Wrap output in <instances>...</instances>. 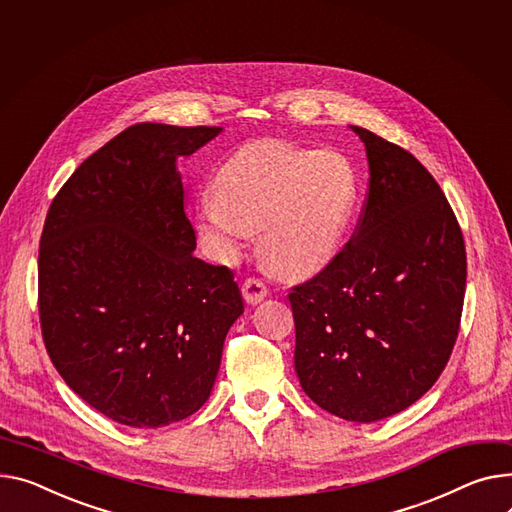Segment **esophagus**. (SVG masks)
<instances>
[{
    "label": "esophagus",
    "mask_w": 512,
    "mask_h": 512,
    "mask_svg": "<svg viewBox=\"0 0 512 512\" xmlns=\"http://www.w3.org/2000/svg\"><path fill=\"white\" fill-rule=\"evenodd\" d=\"M243 296H245L247 302L257 304V302H261L267 296V284L261 278H255V276L247 278L243 282Z\"/></svg>",
    "instance_id": "34e87169"
}]
</instances>
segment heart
Masks as SVG:
<instances>
[{
  "label": "heart",
  "instance_id": "obj_1",
  "mask_svg": "<svg viewBox=\"0 0 512 512\" xmlns=\"http://www.w3.org/2000/svg\"><path fill=\"white\" fill-rule=\"evenodd\" d=\"M214 193L197 210V228L214 259H234L259 230L265 263L282 276L304 278L342 247L358 177L335 150L267 140L236 150L218 170Z\"/></svg>",
  "mask_w": 512,
  "mask_h": 512
}]
</instances>
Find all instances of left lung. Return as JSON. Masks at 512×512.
Instances as JSON below:
<instances>
[{
    "mask_svg": "<svg viewBox=\"0 0 512 512\" xmlns=\"http://www.w3.org/2000/svg\"><path fill=\"white\" fill-rule=\"evenodd\" d=\"M352 129L370 170L356 230L288 300L304 393L337 418L377 422L418 401L445 370L467 257L451 203L424 164L377 133Z\"/></svg>",
    "mask_w": 512,
    "mask_h": 512,
    "instance_id": "left-lung-1",
    "label": "left lung"
}]
</instances>
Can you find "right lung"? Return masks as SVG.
<instances>
[{
  "label": "right lung",
  "instance_id": "1",
  "mask_svg": "<svg viewBox=\"0 0 512 512\" xmlns=\"http://www.w3.org/2000/svg\"><path fill=\"white\" fill-rule=\"evenodd\" d=\"M220 131L135 123L74 170L47 212V354L67 387L119 424L162 428L195 414L245 309L234 271L193 257L175 166Z\"/></svg>",
  "mask_w": 512,
  "mask_h": 512
}]
</instances>
